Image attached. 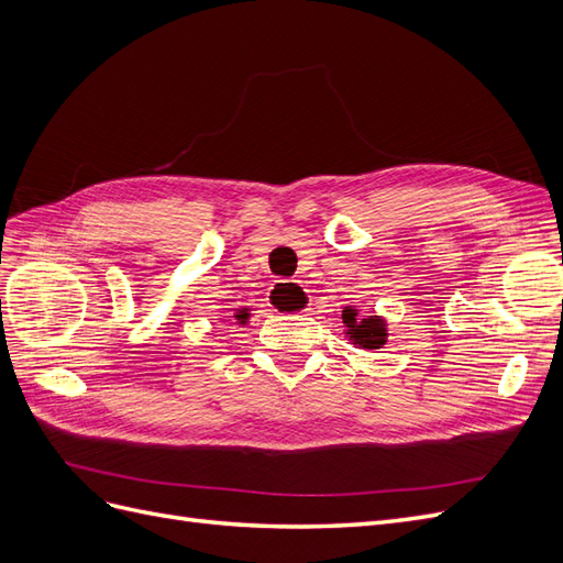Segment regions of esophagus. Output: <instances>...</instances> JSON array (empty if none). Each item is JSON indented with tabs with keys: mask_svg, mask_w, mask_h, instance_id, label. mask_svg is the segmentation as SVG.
Instances as JSON below:
<instances>
[{
	"mask_svg": "<svg viewBox=\"0 0 563 563\" xmlns=\"http://www.w3.org/2000/svg\"><path fill=\"white\" fill-rule=\"evenodd\" d=\"M269 305L275 308V312L282 314H296V312H305L308 310V294L305 288L296 282H277L275 286L269 288Z\"/></svg>",
	"mask_w": 563,
	"mask_h": 563,
	"instance_id": "34e87169",
	"label": "esophagus"
}]
</instances>
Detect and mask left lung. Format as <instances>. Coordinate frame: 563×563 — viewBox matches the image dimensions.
<instances>
[{
	"mask_svg": "<svg viewBox=\"0 0 563 563\" xmlns=\"http://www.w3.org/2000/svg\"><path fill=\"white\" fill-rule=\"evenodd\" d=\"M343 323L350 343L360 350H378L387 343V321L378 314L360 317V310L347 305L343 310Z\"/></svg>",
	"mask_w": 563,
	"mask_h": 563,
	"instance_id": "1",
	"label": "left lung"
}]
</instances>
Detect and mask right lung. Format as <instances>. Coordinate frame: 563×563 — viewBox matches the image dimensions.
Here are the masks:
<instances>
[{"label": "right lung", "mask_w": 563, "mask_h": 563, "mask_svg": "<svg viewBox=\"0 0 563 563\" xmlns=\"http://www.w3.org/2000/svg\"><path fill=\"white\" fill-rule=\"evenodd\" d=\"M234 319H240V321L244 323V321L249 319V310H246V308H244V310H240V312H236V314H234Z\"/></svg>", "instance_id": "1"}]
</instances>
